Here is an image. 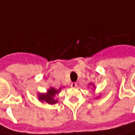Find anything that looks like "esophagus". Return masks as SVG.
<instances>
[{"instance_id":"obj_1","label":"esophagus","mask_w":135,"mask_h":135,"mask_svg":"<svg viewBox=\"0 0 135 135\" xmlns=\"http://www.w3.org/2000/svg\"><path fill=\"white\" fill-rule=\"evenodd\" d=\"M71 86L72 88H75V87H76L77 86V84L76 83H75V82H73V83H71Z\"/></svg>"}]
</instances>
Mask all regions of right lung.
Returning <instances> with one entry per match:
<instances>
[{"mask_svg":"<svg viewBox=\"0 0 135 135\" xmlns=\"http://www.w3.org/2000/svg\"><path fill=\"white\" fill-rule=\"evenodd\" d=\"M59 90H61V88H59V90H56L54 88H51L49 90H48L47 93L40 94L39 95V99L41 101H45L49 104H54L57 102V100H54V98L56 93H58L59 92Z\"/></svg>","mask_w":135,"mask_h":135,"instance_id":"1","label":"right lung"}]
</instances>
